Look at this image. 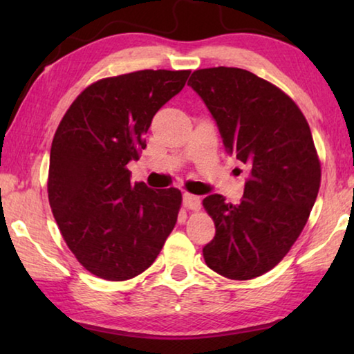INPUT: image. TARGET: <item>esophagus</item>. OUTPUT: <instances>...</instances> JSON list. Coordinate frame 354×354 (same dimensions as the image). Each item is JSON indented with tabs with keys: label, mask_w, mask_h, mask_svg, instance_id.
Masks as SVG:
<instances>
[{
	"label": "esophagus",
	"mask_w": 354,
	"mask_h": 354,
	"mask_svg": "<svg viewBox=\"0 0 354 354\" xmlns=\"http://www.w3.org/2000/svg\"><path fill=\"white\" fill-rule=\"evenodd\" d=\"M183 205L185 209H192V211H198L201 207V200L200 196L192 195V194H184L183 195Z\"/></svg>",
	"instance_id": "esophagus-1"
}]
</instances>
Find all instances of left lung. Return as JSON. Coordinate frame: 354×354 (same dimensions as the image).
I'll return each instance as SVG.
<instances>
[{
  "label": "left lung",
  "instance_id": "1",
  "mask_svg": "<svg viewBox=\"0 0 354 354\" xmlns=\"http://www.w3.org/2000/svg\"><path fill=\"white\" fill-rule=\"evenodd\" d=\"M187 84L205 101L226 151L250 170L239 205L218 194L203 200L215 223L203 256L221 277L253 279L289 253L309 218L322 178L313 134L292 98L251 71L203 68Z\"/></svg>",
  "mask_w": 354,
  "mask_h": 354
}]
</instances>
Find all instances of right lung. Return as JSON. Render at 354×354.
Listing matches in <instances>:
<instances>
[{"mask_svg": "<svg viewBox=\"0 0 354 354\" xmlns=\"http://www.w3.org/2000/svg\"><path fill=\"white\" fill-rule=\"evenodd\" d=\"M189 75L140 70L100 80L59 123L48 198L71 253L100 278L124 281L145 272L176 225L181 192L133 185L127 165L139 159L156 112Z\"/></svg>", "mask_w": 354, "mask_h": 354, "instance_id": "obj_1", "label": "right lung"}]
</instances>
